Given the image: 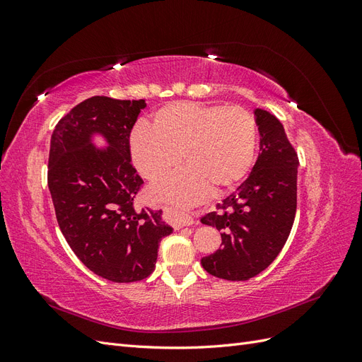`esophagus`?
Here are the masks:
<instances>
[{
	"label": "esophagus",
	"mask_w": 362,
	"mask_h": 362,
	"mask_svg": "<svg viewBox=\"0 0 362 362\" xmlns=\"http://www.w3.org/2000/svg\"><path fill=\"white\" fill-rule=\"evenodd\" d=\"M170 221H172V225H173L175 229H181L184 226L193 225V218L192 217L184 216V214H177V213H173L170 216Z\"/></svg>",
	"instance_id": "esophagus-1"
}]
</instances>
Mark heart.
Instances as JSON below:
<instances>
[{
  "instance_id": "b5f03b06",
  "label": "heart",
  "mask_w": 362,
  "mask_h": 362,
  "mask_svg": "<svg viewBox=\"0 0 362 362\" xmlns=\"http://www.w3.org/2000/svg\"><path fill=\"white\" fill-rule=\"evenodd\" d=\"M152 130L139 125L131 134V156L139 172L158 182L180 166L187 168L154 189L156 198L178 206L226 192L249 173L255 157L257 124L240 105L172 103L152 116Z\"/></svg>"
}]
</instances>
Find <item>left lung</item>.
<instances>
[{
	"mask_svg": "<svg viewBox=\"0 0 362 362\" xmlns=\"http://www.w3.org/2000/svg\"><path fill=\"white\" fill-rule=\"evenodd\" d=\"M259 156L238 189L201 222L216 226L222 247L201 259L213 276L247 281L267 269L286 245L298 206L299 158L279 120L257 108Z\"/></svg>",
	"mask_w": 362,
	"mask_h": 362,
	"instance_id": "obj_1",
	"label": "left lung"
}]
</instances>
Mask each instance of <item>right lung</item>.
Masks as SVG:
<instances>
[{"instance_id": "obj_1", "label": "right lung", "mask_w": 362, "mask_h": 362, "mask_svg": "<svg viewBox=\"0 0 362 362\" xmlns=\"http://www.w3.org/2000/svg\"><path fill=\"white\" fill-rule=\"evenodd\" d=\"M145 100L92 96L63 116L51 136L48 187L62 233L74 254L113 282L148 278L158 245L173 229L161 210H137L144 180L131 164L129 134ZM95 134L109 146L96 148Z\"/></svg>"}]
</instances>
